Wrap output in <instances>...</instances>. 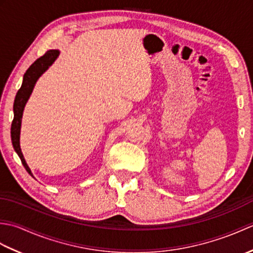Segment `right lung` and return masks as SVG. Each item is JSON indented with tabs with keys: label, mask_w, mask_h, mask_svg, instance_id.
<instances>
[{
	"label": "right lung",
	"mask_w": 253,
	"mask_h": 253,
	"mask_svg": "<svg viewBox=\"0 0 253 253\" xmlns=\"http://www.w3.org/2000/svg\"><path fill=\"white\" fill-rule=\"evenodd\" d=\"M58 54H60V52H58L57 50L47 51L43 56L38 58V60L34 64H32V65L28 69H27L25 75H24L23 84H21L20 89L17 91V94H16L15 101H14V107H13L14 120L12 122V127H10V137H12V143H13V147L15 149L16 153L18 154V157L21 160V163H23L24 168L32 177H34V175H32L29 166L26 163L24 155H23V153H21V149H20V144H19L21 118H23L25 105L27 103V101H28V99L30 98V94L32 92V90H34L37 80L39 79L41 75L43 74L46 69L52 65L53 63H54Z\"/></svg>",
	"instance_id": "right-lung-1"
}]
</instances>
